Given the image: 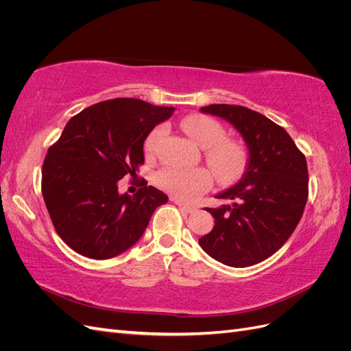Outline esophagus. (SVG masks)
Here are the masks:
<instances>
[{
	"instance_id": "34e87169",
	"label": "esophagus",
	"mask_w": 351,
	"mask_h": 351,
	"mask_svg": "<svg viewBox=\"0 0 351 351\" xmlns=\"http://www.w3.org/2000/svg\"><path fill=\"white\" fill-rule=\"evenodd\" d=\"M173 202H174V204H176L180 209H182L183 212H186V214H192V212H195V210H196V208H195V206L184 205L183 202H180V200H177V199H173Z\"/></svg>"
}]
</instances>
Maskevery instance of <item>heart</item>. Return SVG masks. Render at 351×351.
Wrapping results in <instances>:
<instances>
[{
  "label": "heart",
  "instance_id": "heart-1",
  "mask_svg": "<svg viewBox=\"0 0 351 351\" xmlns=\"http://www.w3.org/2000/svg\"><path fill=\"white\" fill-rule=\"evenodd\" d=\"M183 130L206 149V161L219 183L230 184L241 177L247 164V151L241 143L226 139V129L210 117L195 114L182 123ZM165 129L158 125L145 141V152L152 155ZM155 183L180 200H193L212 184V174L206 168L182 169L165 167L155 176Z\"/></svg>",
  "mask_w": 351,
  "mask_h": 351
}]
</instances>
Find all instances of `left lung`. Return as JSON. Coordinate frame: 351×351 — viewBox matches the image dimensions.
Instances as JSON below:
<instances>
[{"label": "left lung", "mask_w": 351, "mask_h": 351, "mask_svg": "<svg viewBox=\"0 0 351 351\" xmlns=\"http://www.w3.org/2000/svg\"><path fill=\"white\" fill-rule=\"evenodd\" d=\"M200 111L221 117L241 134L247 164L239 183L215 195L230 204L205 209L215 226L199 244L228 267H252L277 252L299 224L309 183L306 158L281 125L256 111L228 104Z\"/></svg>", "instance_id": "1"}]
</instances>
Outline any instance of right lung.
<instances>
[{
	"instance_id": "right-lung-1",
	"label": "right lung",
	"mask_w": 351,
	"mask_h": 351,
	"mask_svg": "<svg viewBox=\"0 0 351 351\" xmlns=\"http://www.w3.org/2000/svg\"><path fill=\"white\" fill-rule=\"evenodd\" d=\"M174 107L134 98L95 104L71 117L42 167V195L52 224L69 247L90 259L130 249L168 196L146 186L119 193V180L145 161L143 143Z\"/></svg>"
}]
</instances>
